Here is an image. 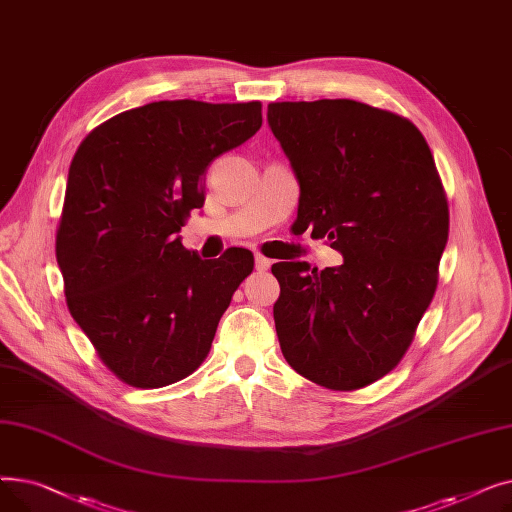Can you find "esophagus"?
<instances>
[{
	"label": "esophagus",
	"instance_id": "1",
	"mask_svg": "<svg viewBox=\"0 0 512 512\" xmlns=\"http://www.w3.org/2000/svg\"><path fill=\"white\" fill-rule=\"evenodd\" d=\"M270 265H272L270 259L263 257V255H255V270L257 272H267V270H270Z\"/></svg>",
	"mask_w": 512,
	"mask_h": 512
}]
</instances>
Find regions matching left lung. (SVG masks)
<instances>
[{
    "label": "left lung",
    "mask_w": 512,
    "mask_h": 512,
    "mask_svg": "<svg viewBox=\"0 0 512 512\" xmlns=\"http://www.w3.org/2000/svg\"><path fill=\"white\" fill-rule=\"evenodd\" d=\"M267 124L299 180L294 226L344 259L272 265L280 348L303 378L359 390L398 365L434 299L448 240L434 155L413 122L353 99L270 103Z\"/></svg>",
    "instance_id": "1"
}]
</instances>
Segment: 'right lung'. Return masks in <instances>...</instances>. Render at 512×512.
Returning <instances> with one entry per match:
<instances>
[{"instance_id": "obj_1", "label": "right lung", "mask_w": 512, "mask_h": 512, "mask_svg": "<svg viewBox=\"0 0 512 512\" xmlns=\"http://www.w3.org/2000/svg\"><path fill=\"white\" fill-rule=\"evenodd\" d=\"M261 128V103L153 101L99 124L68 172L56 236L66 303L99 359L161 388L207 357L253 253L201 259L178 236L215 157Z\"/></svg>"}]
</instances>
